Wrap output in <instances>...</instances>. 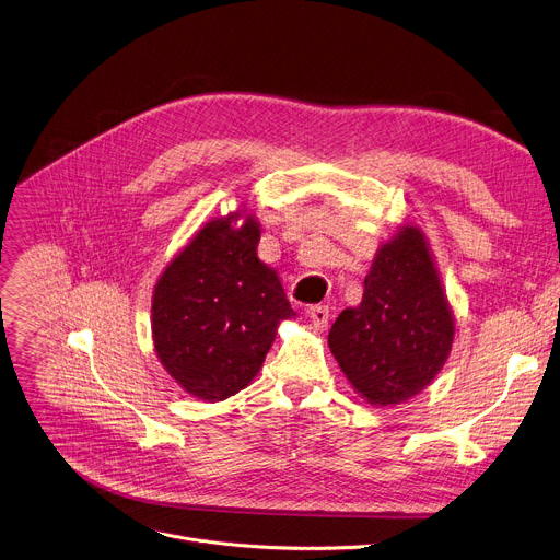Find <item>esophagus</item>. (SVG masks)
Here are the masks:
<instances>
[{
	"mask_svg": "<svg viewBox=\"0 0 560 560\" xmlns=\"http://www.w3.org/2000/svg\"><path fill=\"white\" fill-rule=\"evenodd\" d=\"M306 316H308V320L314 323V327L318 329V331H323L325 327H327V323H329V306H323V304H318V306H312L306 312Z\"/></svg>",
	"mask_w": 560,
	"mask_h": 560,
	"instance_id": "34e87169",
	"label": "esophagus"
}]
</instances>
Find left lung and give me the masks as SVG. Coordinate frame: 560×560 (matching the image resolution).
<instances>
[{"instance_id": "left-lung-1", "label": "left lung", "mask_w": 560, "mask_h": 560, "mask_svg": "<svg viewBox=\"0 0 560 560\" xmlns=\"http://www.w3.org/2000/svg\"><path fill=\"white\" fill-rule=\"evenodd\" d=\"M456 334L431 246L416 222H402L378 246L358 306L329 331V349L353 392L374 407H396L431 385Z\"/></svg>"}]
</instances>
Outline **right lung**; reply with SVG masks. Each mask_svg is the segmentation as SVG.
<instances>
[{
	"mask_svg": "<svg viewBox=\"0 0 560 560\" xmlns=\"http://www.w3.org/2000/svg\"><path fill=\"white\" fill-rule=\"evenodd\" d=\"M258 242L260 222L246 207L211 218L153 287L155 355L198 400H226L252 385L280 323L295 318Z\"/></svg>",
	"mask_w": 560,
	"mask_h": 560,
	"instance_id": "1",
	"label": "right lung"
}]
</instances>
